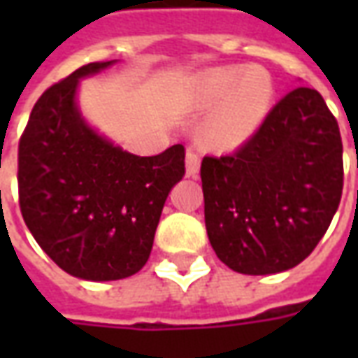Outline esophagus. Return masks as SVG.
Returning <instances> with one entry per match:
<instances>
[{"label":"esophagus","instance_id":"obj_1","mask_svg":"<svg viewBox=\"0 0 358 358\" xmlns=\"http://www.w3.org/2000/svg\"><path fill=\"white\" fill-rule=\"evenodd\" d=\"M199 164H201V155L195 145H187L186 149V174L195 178L199 174Z\"/></svg>","mask_w":358,"mask_h":358}]
</instances>
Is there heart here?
<instances>
[{
	"label": "heart",
	"instance_id": "obj_1",
	"mask_svg": "<svg viewBox=\"0 0 358 358\" xmlns=\"http://www.w3.org/2000/svg\"><path fill=\"white\" fill-rule=\"evenodd\" d=\"M272 95L274 84L263 69L241 65L210 74L201 84V97L220 107L203 126L205 145L232 149L248 141L268 115Z\"/></svg>",
	"mask_w": 358,
	"mask_h": 358
}]
</instances>
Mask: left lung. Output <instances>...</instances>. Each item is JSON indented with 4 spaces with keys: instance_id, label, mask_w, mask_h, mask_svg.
Masks as SVG:
<instances>
[{
    "instance_id": "1",
    "label": "left lung",
    "mask_w": 358,
    "mask_h": 358,
    "mask_svg": "<svg viewBox=\"0 0 358 358\" xmlns=\"http://www.w3.org/2000/svg\"><path fill=\"white\" fill-rule=\"evenodd\" d=\"M205 226L241 274H276L322 240L343 192V143L322 95L295 88L230 155L203 157Z\"/></svg>"
}]
</instances>
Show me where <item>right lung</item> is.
I'll return each instance as SVG.
<instances>
[{"instance_id": "right-lung-1", "label": "right lung", "mask_w": 358, "mask_h": 358, "mask_svg": "<svg viewBox=\"0 0 358 358\" xmlns=\"http://www.w3.org/2000/svg\"><path fill=\"white\" fill-rule=\"evenodd\" d=\"M110 63H88L45 90L19 141V205L28 230L59 268L94 282L143 268L164 201L186 174L182 143L138 157L82 120L78 80Z\"/></svg>"}]
</instances>
